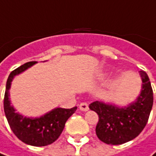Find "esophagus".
<instances>
[{"label": "esophagus", "mask_w": 156, "mask_h": 156, "mask_svg": "<svg viewBox=\"0 0 156 156\" xmlns=\"http://www.w3.org/2000/svg\"><path fill=\"white\" fill-rule=\"evenodd\" d=\"M79 109L81 110V111H87L88 109H89V108H88V104H87V102H82V103H80L79 104Z\"/></svg>", "instance_id": "obj_1"}]
</instances>
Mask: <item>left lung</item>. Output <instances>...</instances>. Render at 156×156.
<instances>
[{"label":"left lung","mask_w":156,"mask_h":156,"mask_svg":"<svg viewBox=\"0 0 156 156\" xmlns=\"http://www.w3.org/2000/svg\"><path fill=\"white\" fill-rule=\"evenodd\" d=\"M142 85L140 94L127 106L95 101L89 105L99 115L97 137L108 145H121L135 139L147 123L153 107V90L147 74L139 71Z\"/></svg>","instance_id":"1"}]
</instances>
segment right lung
I'll list each match as a JSON object with an SVG mask.
<instances>
[{
	"label": "right lung",
	"instance_id": "obj_1",
	"mask_svg": "<svg viewBox=\"0 0 156 156\" xmlns=\"http://www.w3.org/2000/svg\"><path fill=\"white\" fill-rule=\"evenodd\" d=\"M36 63L37 62H26L9 74L6 84L4 112L12 132L20 140L30 146L44 147L50 145L59 138L66 121L75 113L77 107L72 108H55L46 114L37 117L24 116L16 112L14 106L11 105L9 99L11 83L16 76L23 73Z\"/></svg>",
	"mask_w": 156,
	"mask_h": 156
}]
</instances>
